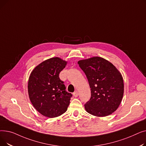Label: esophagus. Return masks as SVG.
Wrapping results in <instances>:
<instances>
[{"instance_id":"1","label":"esophagus","mask_w":146,"mask_h":146,"mask_svg":"<svg viewBox=\"0 0 146 146\" xmlns=\"http://www.w3.org/2000/svg\"><path fill=\"white\" fill-rule=\"evenodd\" d=\"M73 95H74V97H78V95H79L78 92V91H75L73 93Z\"/></svg>"}]
</instances>
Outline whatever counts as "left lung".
Wrapping results in <instances>:
<instances>
[{
	"instance_id": "1",
	"label": "left lung",
	"mask_w": 146,
	"mask_h": 146,
	"mask_svg": "<svg viewBox=\"0 0 146 146\" xmlns=\"http://www.w3.org/2000/svg\"><path fill=\"white\" fill-rule=\"evenodd\" d=\"M91 91L86 111L96 117H106L115 111L124 95V81L121 73L109 61L100 57L79 60Z\"/></svg>"
}]
</instances>
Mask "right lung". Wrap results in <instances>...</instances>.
I'll list each match as a JSON object with an SVG mask.
<instances>
[{
	"instance_id": "right-lung-1",
	"label": "right lung",
	"mask_w": 146,
	"mask_h": 146,
	"mask_svg": "<svg viewBox=\"0 0 146 146\" xmlns=\"http://www.w3.org/2000/svg\"><path fill=\"white\" fill-rule=\"evenodd\" d=\"M67 63L59 57L49 58L36 66L29 76V99L35 110L45 117H58L70 104L72 95L66 90L64 82L59 78Z\"/></svg>"
}]
</instances>
